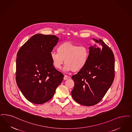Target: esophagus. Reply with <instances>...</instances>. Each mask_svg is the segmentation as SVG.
Instances as JSON below:
<instances>
[{
    "label": "esophagus",
    "mask_w": 132,
    "mask_h": 132,
    "mask_svg": "<svg viewBox=\"0 0 132 132\" xmlns=\"http://www.w3.org/2000/svg\"><path fill=\"white\" fill-rule=\"evenodd\" d=\"M64 80H67V79H70V77H69L67 75H65L64 77Z\"/></svg>",
    "instance_id": "1"
}]
</instances>
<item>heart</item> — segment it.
Instances as JSON below:
<instances>
[{"instance_id":"b5f03b06","label":"heart","mask_w":132,"mask_h":132,"mask_svg":"<svg viewBox=\"0 0 132 132\" xmlns=\"http://www.w3.org/2000/svg\"><path fill=\"white\" fill-rule=\"evenodd\" d=\"M57 51V53L52 52L51 54L53 65L57 69L61 68L65 62L64 71L77 72L84 68L87 63L89 50L86 46H79L67 42L59 45Z\"/></svg>"}]
</instances>
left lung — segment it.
Here are the masks:
<instances>
[{"mask_svg":"<svg viewBox=\"0 0 132 132\" xmlns=\"http://www.w3.org/2000/svg\"><path fill=\"white\" fill-rule=\"evenodd\" d=\"M97 44L90 47L87 63L72 79L75 86L71 92L74 100L91 106L100 101L114 78V56L110 47L101 39H93Z\"/></svg>","mask_w":132,"mask_h":132,"instance_id":"left-lung-1","label":"left lung"}]
</instances>
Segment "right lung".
Here are the masks:
<instances>
[{
	"label": "right lung",
	"mask_w": 132,
	"mask_h": 132,
	"mask_svg": "<svg viewBox=\"0 0 132 132\" xmlns=\"http://www.w3.org/2000/svg\"><path fill=\"white\" fill-rule=\"evenodd\" d=\"M59 38L37 34L19 50L16 59V82L27 100L42 104L51 99L64 75L53 66L51 54Z\"/></svg>",
	"instance_id": "1"
}]
</instances>
